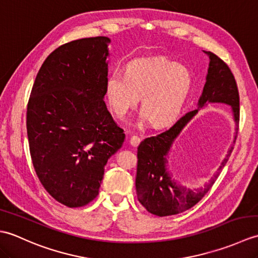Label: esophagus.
<instances>
[{"label":"esophagus","mask_w":258,"mask_h":258,"mask_svg":"<svg viewBox=\"0 0 258 258\" xmlns=\"http://www.w3.org/2000/svg\"><path fill=\"white\" fill-rule=\"evenodd\" d=\"M140 142H141V139L139 138V136L131 135V138H130L131 145H132V146H138L140 144Z\"/></svg>","instance_id":"1"}]
</instances>
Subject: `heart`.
I'll return each instance as SVG.
<instances>
[{"label": "heart", "mask_w": 258, "mask_h": 258, "mask_svg": "<svg viewBox=\"0 0 258 258\" xmlns=\"http://www.w3.org/2000/svg\"><path fill=\"white\" fill-rule=\"evenodd\" d=\"M190 85V74L182 65L164 57L136 58L127 64L125 75H109L105 94L109 107L119 118L136 106L142 96L143 116L157 127L177 116Z\"/></svg>", "instance_id": "obj_1"}]
</instances>
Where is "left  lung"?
Listing matches in <instances>:
<instances>
[{
	"mask_svg": "<svg viewBox=\"0 0 258 258\" xmlns=\"http://www.w3.org/2000/svg\"><path fill=\"white\" fill-rule=\"evenodd\" d=\"M210 56V68L206 83L199 101V108L211 103H225L232 106L236 122L237 138L239 123V94L236 81L228 65L212 52H205ZM199 108L186 113L171 127L141 142L138 147V171H136V194L139 202L147 212L156 216H169L183 213L197 204L215 183L222 168L225 166L234 147L231 146L216 174L204 187L189 189L182 187L172 180L166 171L167 153L174 140L177 138L188 120L199 112Z\"/></svg>",
	"mask_w": 258,
	"mask_h": 258,
	"instance_id": "left-lung-1",
	"label": "left lung"
}]
</instances>
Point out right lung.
I'll return each instance as SVG.
<instances>
[{"label":"right lung","mask_w":258,"mask_h":258,"mask_svg":"<svg viewBox=\"0 0 258 258\" xmlns=\"http://www.w3.org/2000/svg\"><path fill=\"white\" fill-rule=\"evenodd\" d=\"M109 43L96 36L58 46L42 64L27 103L37 177L54 200L71 208L98 195L107 160L125 139L103 100Z\"/></svg>","instance_id":"obj_1"}]
</instances>
